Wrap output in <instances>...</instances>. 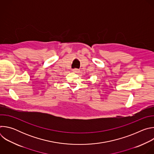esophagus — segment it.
<instances>
[{
	"instance_id": "esophagus-1",
	"label": "esophagus",
	"mask_w": 154,
	"mask_h": 154,
	"mask_svg": "<svg viewBox=\"0 0 154 154\" xmlns=\"http://www.w3.org/2000/svg\"><path fill=\"white\" fill-rule=\"evenodd\" d=\"M79 70L78 69H72V72H75V73L79 72Z\"/></svg>"
}]
</instances>
